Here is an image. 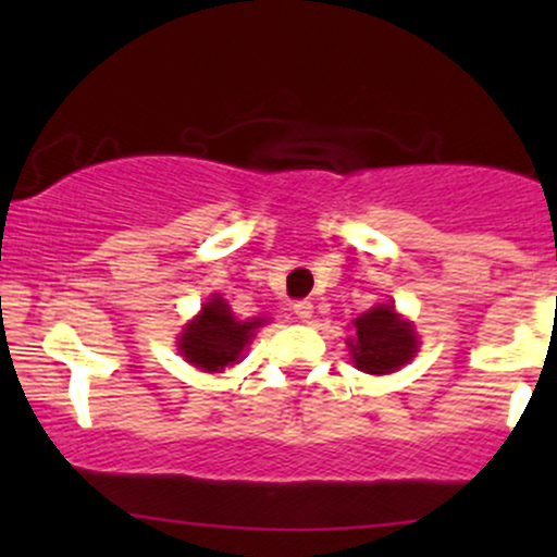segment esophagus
Returning <instances> with one entry per match:
<instances>
[{
	"mask_svg": "<svg viewBox=\"0 0 557 557\" xmlns=\"http://www.w3.org/2000/svg\"><path fill=\"white\" fill-rule=\"evenodd\" d=\"M293 314L304 319V322H309V319L314 317V306H311L309 300H298V304H293Z\"/></svg>",
	"mask_w": 557,
	"mask_h": 557,
	"instance_id": "obj_1",
	"label": "esophagus"
}]
</instances>
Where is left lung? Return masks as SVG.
<instances>
[{
	"mask_svg": "<svg viewBox=\"0 0 557 557\" xmlns=\"http://www.w3.org/2000/svg\"><path fill=\"white\" fill-rule=\"evenodd\" d=\"M354 367L367 374L398 372L417 356L419 337L411 322L395 314V306L376 304L354 319V337H348Z\"/></svg>",
	"mask_w": 557,
	"mask_h": 557,
	"instance_id": "obj_1",
	"label": "left lung"
}]
</instances>
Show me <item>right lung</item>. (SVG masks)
<instances>
[{
  "mask_svg": "<svg viewBox=\"0 0 557 557\" xmlns=\"http://www.w3.org/2000/svg\"><path fill=\"white\" fill-rule=\"evenodd\" d=\"M267 319H235L225 298L214 296L185 324L177 337V350L201 372H222L243 359V350Z\"/></svg>",
  "mask_w": 557,
  "mask_h": 557,
  "instance_id": "add662e5",
  "label": "right lung"
}]
</instances>
